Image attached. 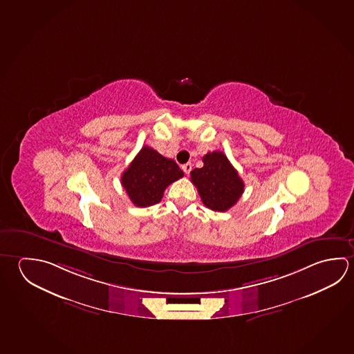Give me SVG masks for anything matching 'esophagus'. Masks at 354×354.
<instances>
[{"mask_svg":"<svg viewBox=\"0 0 354 354\" xmlns=\"http://www.w3.org/2000/svg\"><path fill=\"white\" fill-rule=\"evenodd\" d=\"M192 162H186V164H184V165H183V170H184V173H185V174H189V173L192 171Z\"/></svg>","mask_w":354,"mask_h":354,"instance_id":"34e87169","label":"esophagus"}]
</instances>
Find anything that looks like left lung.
I'll return each mask as SVG.
<instances>
[{
  "instance_id": "1",
  "label": "left lung",
  "mask_w": 354,
  "mask_h": 354,
  "mask_svg": "<svg viewBox=\"0 0 354 354\" xmlns=\"http://www.w3.org/2000/svg\"><path fill=\"white\" fill-rule=\"evenodd\" d=\"M203 162V168L194 169L190 173L201 201L211 210H229L241 198L243 181L223 151L207 153Z\"/></svg>"
}]
</instances>
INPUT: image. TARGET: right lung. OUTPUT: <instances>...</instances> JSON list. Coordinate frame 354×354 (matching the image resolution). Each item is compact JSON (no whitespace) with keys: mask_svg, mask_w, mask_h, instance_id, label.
<instances>
[{"mask_svg":"<svg viewBox=\"0 0 354 354\" xmlns=\"http://www.w3.org/2000/svg\"><path fill=\"white\" fill-rule=\"evenodd\" d=\"M183 176V170L173 159L145 145L122 175V185L133 204L147 207L158 204L167 186Z\"/></svg>","mask_w":354,"mask_h":354,"instance_id":"obj_1","label":"right lung"}]
</instances>
